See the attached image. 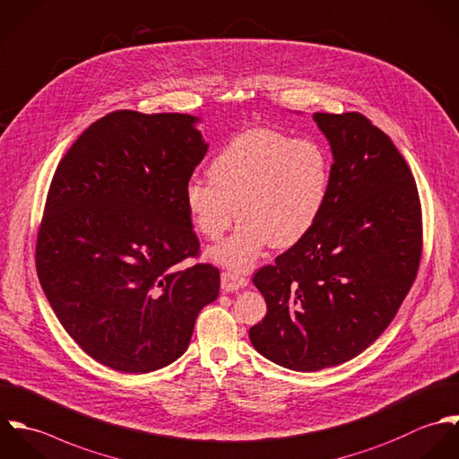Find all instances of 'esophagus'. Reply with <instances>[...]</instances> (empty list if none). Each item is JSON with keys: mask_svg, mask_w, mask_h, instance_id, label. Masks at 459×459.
<instances>
[{"mask_svg": "<svg viewBox=\"0 0 459 459\" xmlns=\"http://www.w3.org/2000/svg\"><path fill=\"white\" fill-rule=\"evenodd\" d=\"M249 280L238 273H231V271H226L221 274V287L224 292H235V290H240L244 287H247Z\"/></svg>", "mask_w": 459, "mask_h": 459, "instance_id": "obj_1", "label": "esophagus"}]
</instances>
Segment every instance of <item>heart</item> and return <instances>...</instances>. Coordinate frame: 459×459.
Returning a JSON list of instances; mask_svg holds the SVG:
<instances>
[{"instance_id":"heart-1","label":"heart","mask_w":459,"mask_h":459,"mask_svg":"<svg viewBox=\"0 0 459 459\" xmlns=\"http://www.w3.org/2000/svg\"><path fill=\"white\" fill-rule=\"evenodd\" d=\"M210 183L190 181L185 208L195 231L219 240L238 230L210 255L233 271L251 267L264 247L299 242L316 222L329 186L325 152L311 139H290L274 130H249L213 156Z\"/></svg>"}]
</instances>
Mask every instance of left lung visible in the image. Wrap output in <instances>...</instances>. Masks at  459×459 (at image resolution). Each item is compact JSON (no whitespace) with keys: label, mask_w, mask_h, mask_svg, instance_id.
Segmentation results:
<instances>
[{"label":"left lung","mask_w":459,"mask_h":459,"mask_svg":"<svg viewBox=\"0 0 459 459\" xmlns=\"http://www.w3.org/2000/svg\"><path fill=\"white\" fill-rule=\"evenodd\" d=\"M333 153L324 208L305 237L262 267L267 315L249 329L267 359L315 372L352 359L394 320L422 255L411 170L358 112L313 114Z\"/></svg>","instance_id":"left-lung-1"}]
</instances>
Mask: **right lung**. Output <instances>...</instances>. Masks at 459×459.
Masks as SVG:
<instances>
[{"instance_id": "add662e5", "label": "right lung", "mask_w": 459, "mask_h": 459, "mask_svg": "<svg viewBox=\"0 0 459 459\" xmlns=\"http://www.w3.org/2000/svg\"><path fill=\"white\" fill-rule=\"evenodd\" d=\"M188 114L117 110L60 160L37 235L42 290L69 336L96 361L146 374L188 347L219 296L199 255L185 188L208 152Z\"/></svg>"}]
</instances>
